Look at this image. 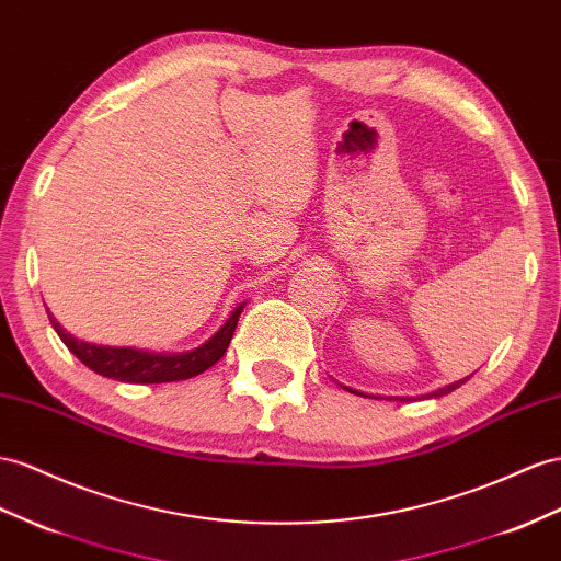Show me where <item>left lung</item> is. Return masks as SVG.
Here are the masks:
<instances>
[{"label": "left lung", "mask_w": 561, "mask_h": 561, "mask_svg": "<svg viewBox=\"0 0 561 561\" xmlns=\"http://www.w3.org/2000/svg\"><path fill=\"white\" fill-rule=\"evenodd\" d=\"M459 383H465V379H462V381H455V383H448V386H443V389L434 391V393H431V396H436V398H440V396H445V393H450V391H455Z\"/></svg>", "instance_id": "1"}]
</instances>
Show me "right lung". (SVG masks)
<instances>
[{"mask_svg": "<svg viewBox=\"0 0 561 561\" xmlns=\"http://www.w3.org/2000/svg\"><path fill=\"white\" fill-rule=\"evenodd\" d=\"M247 304H239L225 324L215 332L206 343L186 353H153L141 348H121V346H96V343L80 341L73 334L56 322L49 314V322L56 329V334L68 346L82 365H88L92 371L108 379L125 381V383H165V381H182L192 379L201 371H206L225 355L229 341L234 336L239 314Z\"/></svg>", "mask_w": 561, "mask_h": 561, "instance_id": "add662e5", "label": "right lung"}]
</instances>
